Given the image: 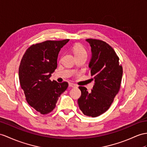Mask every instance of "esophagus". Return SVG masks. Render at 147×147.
I'll return each mask as SVG.
<instances>
[{
  "label": "esophagus",
  "instance_id": "1",
  "mask_svg": "<svg viewBox=\"0 0 147 147\" xmlns=\"http://www.w3.org/2000/svg\"><path fill=\"white\" fill-rule=\"evenodd\" d=\"M69 86L70 87H77V85L73 83H69Z\"/></svg>",
  "mask_w": 147,
  "mask_h": 147
}]
</instances>
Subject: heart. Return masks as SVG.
<instances>
[{"mask_svg": "<svg viewBox=\"0 0 147 147\" xmlns=\"http://www.w3.org/2000/svg\"><path fill=\"white\" fill-rule=\"evenodd\" d=\"M72 51L75 57H78L81 56L86 55L87 56V53L85 48L80 44H76L74 45L72 48Z\"/></svg>", "mask_w": 147, "mask_h": 147, "instance_id": "heart-1", "label": "heart"}]
</instances>
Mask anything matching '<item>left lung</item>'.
Masks as SVG:
<instances>
[{
  "instance_id": "8db88e82",
  "label": "left lung",
  "mask_w": 147,
  "mask_h": 147,
  "mask_svg": "<svg viewBox=\"0 0 147 147\" xmlns=\"http://www.w3.org/2000/svg\"><path fill=\"white\" fill-rule=\"evenodd\" d=\"M91 47L92 59L89 63L95 84L90 93L80 86L79 108L85 115L96 117L108 110L119 93L123 68L113 49L105 42L94 38L85 40Z\"/></svg>"
}]
</instances>
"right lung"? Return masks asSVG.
<instances>
[{"label": "right lung", "mask_w": 147, "mask_h": 147, "mask_svg": "<svg viewBox=\"0 0 147 147\" xmlns=\"http://www.w3.org/2000/svg\"><path fill=\"white\" fill-rule=\"evenodd\" d=\"M69 41L45 40L32 45L24 54L19 69L21 88L28 105L45 115L55 108L59 97L66 90L67 82L58 83L50 77L57 67L61 48Z\"/></svg>", "instance_id": "add662e5"}]
</instances>
